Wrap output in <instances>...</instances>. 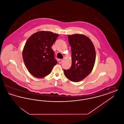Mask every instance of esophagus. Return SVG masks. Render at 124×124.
<instances>
[{
  "instance_id": "obj_1",
  "label": "esophagus",
  "mask_w": 124,
  "mask_h": 124,
  "mask_svg": "<svg viewBox=\"0 0 124 124\" xmlns=\"http://www.w3.org/2000/svg\"><path fill=\"white\" fill-rule=\"evenodd\" d=\"M63 59H59L58 60V61H59V64H61L62 62V61H63Z\"/></svg>"
}]
</instances>
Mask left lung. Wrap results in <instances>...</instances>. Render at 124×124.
<instances>
[{"mask_svg": "<svg viewBox=\"0 0 124 124\" xmlns=\"http://www.w3.org/2000/svg\"><path fill=\"white\" fill-rule=\"evenodd\" d=\"M71 51V66L64 70L65 76L72 82H79L93 70L96 59L94 46L91 39L83 34L68 35Z\"/></svg>", "mask_w": 124, "mask_h": 124, "instance_id": "8db88e82", "label": "left lung"}]
</instances>
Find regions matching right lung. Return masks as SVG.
Here are the masks:
<instances>
[{
  "mask_svg": "<svg viewBox=\"0 0 124 124\" xmlns=\"http://www.w3.org/2000/svg\"><path fill=\"white\" fill-rule=\"evenodd\" d=\"M59 36L51 31H40L31 36L26 42L23 59L27 70L34 77H46L57 64L52 46Z\"/></svg>",
  "mask_w": 124,
  "mask_h": 124,
  "instance_id": "right-lung-1",
  "label": "right lung"
}]
</instances>
